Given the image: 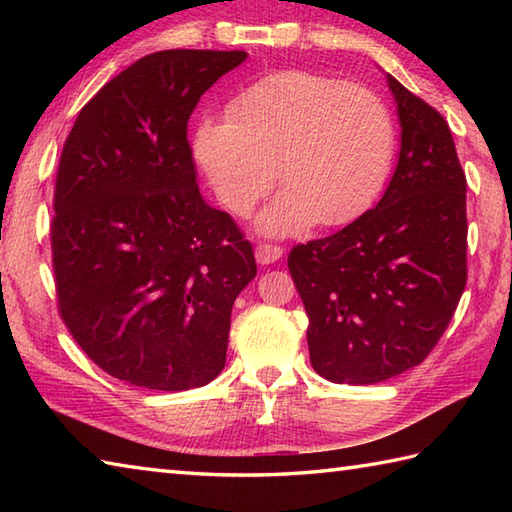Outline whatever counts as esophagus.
<instances>
[{
  "label": "esophagus",
  "instance_id": "obj_1",
  "mask_svg": "<svg viewBox=\"0 0 512 512\" xmlns=\"http://www.w3.org/2000/svg\"><path fill=\"white\" fill-rule=\"evenodd\" d=\"M284 257V248L281 246H273V244H259L255 248V259L257 264L268 266V264H275L279 259Z\"/></svg>",
  "mask_w": 512,
  "mask_h": 512
}]
</instances>
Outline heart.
Returning <instances> with one entry per match:
<instances>
[{"mask_svg": "<svg viewBox=\"0 0 512 512\" xmlns=\"http://www.w3.org/2000/svg\"><path fill=\"white\" fill-rule=\"evenodd\" d=\"M226 116L195 127L193 158L235 215H248L275 178L286 184L257 215V231L270 237L354 220L394 154V125L376 92L306 70L250 83L228 101Z\"/></svg>", "mask_w": 512, "mask_h": 512, "instance_id": "obj_1", "label": "heart"}]
</instances>
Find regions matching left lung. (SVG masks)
<instances>
[{"mask_svg": "<svg viewBox=\"0 0 512 512\" xmlns=\"http://www.w3.org/2000/svg\"><path fill=\"white\" fill-rule=\"evenodd\" d=\"M400 123L394 176L372 211L290 250L314 372L372 385L420 365L466 286V176L447 121L387 74Z\"/></svg>", "mask_w": 512, "mask_h": 512, "instance_id": "left-lung-1", "label": "left lung"}]
</instances>
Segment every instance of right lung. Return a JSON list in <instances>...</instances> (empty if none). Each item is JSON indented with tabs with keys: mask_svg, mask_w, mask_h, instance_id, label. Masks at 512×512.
Masks as SVG:
<instances>
[{
	"mask_svg": "<svg viewBox=\"0 0 512 512\" xmlns=\"http://www.w3.org/2000/svg\"><path fill=\"white\" fill-rule=\"evenodd\" d=\"M242 50H160L76 116L54 189L59 312L81 350L129 385L202 387L226 363L231 310L257 275L231 215L204 202L187 140Z\"/></svg>",
	"mask_w": 512,
	"mask_h": 512,
	"instance_id": "1",
	"label": "right lung"
}]
</instances>
